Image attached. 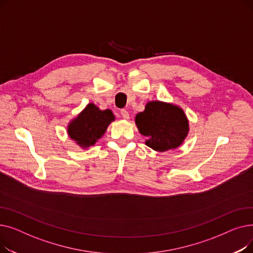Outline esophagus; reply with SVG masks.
<instances>
[{
    "label": "esophagus",
    "instance_id": "1",
    "mask_svg": "<svg viewBox=\"0 0 253 253\" xmlns=\"http://www.w3.org/2000/svg\"><path fill=\"white\" fill-rule=\"evenodd\" d=\"M121 116L124 118V119H129V113L126 111V110H121Z\"/></svg>",
    "mask_w": 253,
    "mask_h": 253
}]
</instances>
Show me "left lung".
Returning <instances> with one entry per match:
<instances>
[{"label": "left lung", "instance_id": "left-lung-1", "mask_svg": "<svg viewBox=\"0 0 253 253\" xmlns=\"http://www.w3.org/2000/svg\"><path fill=\"white\" fill-rule=\"evenodd\" d=\"M140 133L147 136L148 147L158 152L175 149L188 135L189 122L182 110L173 104L151 101L136 115Z\"/></svg>", "mask_w": 253, "mask_h": 253}]
</instances>
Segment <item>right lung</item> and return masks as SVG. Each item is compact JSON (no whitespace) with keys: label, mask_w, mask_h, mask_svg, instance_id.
<instances>
[{"label":"right lung","mask_w":253,"mask_h":253,"mask_svg":"<svg viewBox=\"0 0 253 253\" xmlns=\"http://www.w3.org/2000/svg\"><path fill=\"white\" fill-rule=\"evenodd\" d=\"M114 119L111 110L100 111L94 104L90 103L70 124L69 134L77 143L88 148L103 135Z\"/></svg>","instance_id":"1"}]
</instances>
